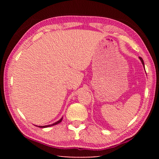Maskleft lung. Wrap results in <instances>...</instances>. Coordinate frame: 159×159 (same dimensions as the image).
I'll return each instance as SVG.
<instances>
[{"label": "left lung", "mask_w": 159, "mask_h": 159, "mask_svg": "<svg viewBox=\"0 0 159 159\" xmlns=\"http://www.w3.org/2000/svg\"><path fill=\"white\" fill-rule=\"evenodd\" d=\"M139 60H140L141 62H142V65H143L144 68V61H143V60H142V57H139Z\"/></svg>", "instance_id": "8db88e82"}]
</instances>
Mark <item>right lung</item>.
<instances>
[{
    "instance_id": "add662e5",
    "label": "right lung",
    "mask_w": 159,
    "mask_h": 159,
    "mask_svg": "<svg viewBox=\"0 0 159 159\" xmlns=\"http://www.w3.org/2000/svg\"><path fill=\"white\" fill-rule=\"evenodd\" d=\"M62 118H63V117H61L60 120H57V122H55V123H52V124H50V125H43V126H41V125H39V126H38V125H36V126H37V127H39V128H48V127H50V126H52V125H57V124H58V123H61V120H62Z\"/></svg>"
}]
</instances>
